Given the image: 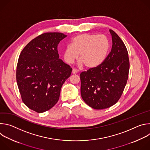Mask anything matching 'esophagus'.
I'll return each mask as SVG.
<instances>
[{
    "label": "esophagus",
    "instance_id": "1",
    "mask_svg": "<svg viewBox=\"0 0 150 150\" xmlns=\"http://www.w3.org/2000/svg\"><path fill=\"white\" fill-rule=\"evenodd\" d=\"M78 72V71L76 69H72V73L73 74H76Z\"/></svg>",
    "mask_w": 150,
    "mask_h": 150
}]
</instances>
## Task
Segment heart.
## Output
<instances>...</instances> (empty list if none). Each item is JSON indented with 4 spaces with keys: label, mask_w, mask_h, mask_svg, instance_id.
I'll return each instance as SVG.
<instances>
[{
    "label": "heart",
    "mask_w": 150,
    "mask_h": 150,
    "mask_svg": "<svg viewBox=\"0 0 150 150\" xmlns=\"http://www.w3.org/2000/svg\"><path fill=\"white\" fill-rule=\"evenodd\" d=\"M109 50V42L105 35L81 34L74 37L71 45L64 50L63 58L67 63L71 64L79 54V65L84 64L88 68H95L104 61Z\"/></svg>",
    "instance_id": "1"
}]
</instances>
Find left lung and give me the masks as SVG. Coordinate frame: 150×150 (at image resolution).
I'll return each mask as SVG.
<instances>
[{
	"label": "left lung",
	"instance_id": "left-lung-1",
	"mask_svg": "<svg viewBox=\"0 0 150 150\" xmlns=\"http://www.w3.org/2000/svg\"><path fill=\"white\" fill-rule=\"evenodd\" d=\"M110 53L100 66L80 74L81 94L91 108L100 110L116 104L122 96L128 78L129 60L122 40L113 30Z\"/></svg>",
	"mask_w": 150,
	"mask_h": 150
}]
</instances>
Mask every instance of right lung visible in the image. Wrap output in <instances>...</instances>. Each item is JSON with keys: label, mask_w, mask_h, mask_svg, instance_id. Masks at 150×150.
<instances>
[{"label": "right lung", "mask_w": 150, "mask_h": 150, "mask_svg": "<svg viewBox=\"0 0 150 150\" xmlns=\"http://www.w3.org/2000/svg\"><path fill=\"white\" fill-rule=\"evenodd\" d=\"M67 35L47 33L32 40L21 52L16 82L24 103L37 113L49 110L59 100L62 85L72 69L59 59L57 46Z\"/></svg>", "instance_id": "obj_1"}]
</instances>
